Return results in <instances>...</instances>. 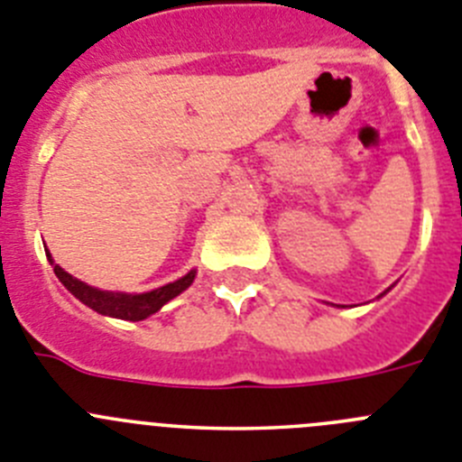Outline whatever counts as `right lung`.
<instances>
[{"instance_id":"add662e5","label":"right lung","mask_w":462,"mask_h":462,"mask_svg":"<svg viewBox=\"0 0 462 462\" xmlns=\"http://www.w3.org/2000/svg\"><path fill=\"white\" fill-rule=\"evenodd\" d=\"M51 256V254H48ZM52 261V259H51ZM55 275L60 277L64 287L79 298L80 303H85L88 308H92L94 312L108 314V317H116V319H126V321H141L150 314H154L157 310H162V305H166L171 298H175L178 293L185 291L194 282V271L187 273L180 280L171 282L166 287H159L154 291L138 293V296H129V293H113V291H101V289H94L85 282L76 280L73 275H69L64 268H60L55 263Z\"/></svg>"}]
</instances>
